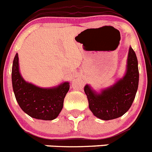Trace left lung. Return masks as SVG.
Returning <instances> with one entry per match:
<instances>
[{
  "mask_svg": "<svg viewBox=\"0 0 152 152\" xmlns=\"http://www.w3.org/2000/svg\"><path fill=\"white\" fill-rule=\"evenodd\" d=\"M126 73L122 78L107 88L97 91L86 84L84 91L92 113L98 118L110 120L126 113L136 97L139 86V68L136 53L129 47Z\"/></svg>",
  "mask_w": 152,
  "mask_h": 152,
  "instance_id": "left-lung-1",
  "label": "left lung"
}]
</instances>
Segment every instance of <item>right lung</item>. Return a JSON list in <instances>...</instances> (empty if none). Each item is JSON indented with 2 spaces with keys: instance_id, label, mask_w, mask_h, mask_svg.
Instances as JSON below:
<instances>
[{
  "instance_id": "obj_1",
  "label": "right lung",
  "mask_w": 152,
  "mask_h": 152,
  "mask_svg": "<svg viewBox=\"0 0 152 152\" xmlns=\"http://www.w3.org/2000/svg\"><path fill=\"white\" fill-rule=\"evenodd\" d=\"M12 84L16 102L22 110L32 118L42 120H52L58 117L69 88V82L42 88L26 81L20 73L17 53L12 66Z\"/></svg>"
}]
</instances>
